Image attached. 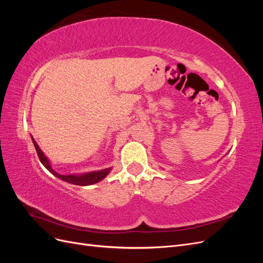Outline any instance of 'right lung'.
<instances>
[{"instance_id": "add662e5", "label": "right lung", "mask_w": 263, "mask_h": 263, "mask_svg": "<svg viewBox=\"0 0 263 263\" xmlns=\"http://www.w3.org/2000/svg\"><path fill=\"white\" fill-rule=\"evenodd\" d=\"M31 140H33V144L35 146V149L37 151V155L39 157V160L44 164L45 168L48 170L50 173H52L54 177H57L58 179L66 181L70 184H74V185H81V186H86V185H92L94 183H98L104 179L107 174L112 170V168H107V169H102L99 171H91V172H86V173H81V174H60L55 170H53L52 165L49 161V159L46 157V155L43 153V150L39 148L37 145V142L35 139L31 137Z\"/></svg>"}]
</instances>
